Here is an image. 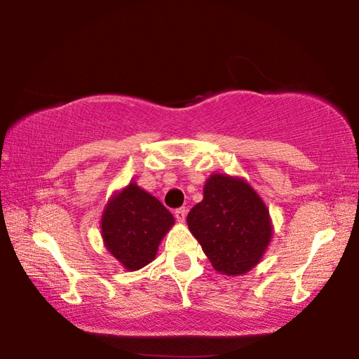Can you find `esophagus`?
I'll list each match as a JSON object with an SVG mask.
<instances>
[{"instance_id":"1","label":"esophagus","mask_w":359,"mask_h":359,"mask_svg":"<svg viewBox=\"0 0 359 359\" xmlns=\"http://www.w3.org/2000/svg\"><path fill=\"white\" fill-rule=\"evenodd\" d=\"M174 215H175V218H177V222L184 223V222H185V217H187V209H185V208H179V209H175Z\"/></svg>"}]
</instances>
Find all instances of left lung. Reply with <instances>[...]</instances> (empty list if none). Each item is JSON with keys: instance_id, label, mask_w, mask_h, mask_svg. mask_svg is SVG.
<instances>
[{"instance_id": "1", "label": "left lung", "mask_w": 359, "mask_h": 359, "mask_svg": "<svg viewBox=\"0 0 359 359\" xmlns=\"http://www.w3.org/2000/svg\"><path fill=\"white\" fill-rule=\"evenodd\" d=\"M187 223L212 266L226 276L245 274L258 264L272 236L269 210L253 188L223 174L205 182L204 199Z\"/></svg>"}]
</instances>
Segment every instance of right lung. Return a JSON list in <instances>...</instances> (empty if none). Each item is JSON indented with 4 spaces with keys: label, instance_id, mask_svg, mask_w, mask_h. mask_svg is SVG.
I'll use <instances>...</instances> for the list:
<instances>
[{
    "label": "right lung",
    "instance_id": "add662e5",
    "mask_svg": "<svg viewBox=\"0 0 359 359\" xmlns=\"http://www.w3.org/2000/svg\"><path fill=\"white\" fill-rule=\"evenodd\" d=\"M174 217L156 198L130 184L107 204L101 220L107 250L126 269L136 271L155 258Z\"/></svg>",
    "mask_w": 359,
    "mask_h": 359
}]
</instances>
